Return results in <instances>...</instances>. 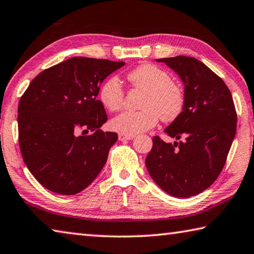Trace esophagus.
I'll list each match as a JSON object with an SVG mask.
<instances>
[{
	"label": "esophagus",
	"instance_id": "1",
	"mask_svg": "<svg viewBox=\"0 0 254 254\" xmlns=\"http://www.w3.org/2000/svg\"><path fill=\"white\" fill-rule=\"evenodd\" d=\"M134 135H131V134H123V133H119V140L120 141H128V140H132Z\"/></svg>",
	"mask_w": 254,
	"mask_h": 254
}]
</instances>
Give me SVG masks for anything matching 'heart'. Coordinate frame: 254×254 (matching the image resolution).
Returning a JSON list of instances; mask_svg holds the SVG:
<instances>
[{"label": "heart", "mask_w": 254, "mask_h": 254, "mask_svg": "<svg viewBox=\"0 0 254 254\" xmlns=\"http://www.w3.org/2000/svg\"><path fill=\"white\" fill-rule=\"evenodd\" d=\"M132 87L142 89L140 111L123 112L110 122L112 130L134 135L153 127L160 118L171 122L177 119L185 106L184 88L162 68L151 64L133 68L127 72ZM103 106L111 112L120 111L124 104V89L117 76H111L102 84L98 92Z\"/></svg>", "instance_id": "heart-1"}]
</instances>
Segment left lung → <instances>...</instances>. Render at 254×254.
I'll return each instance as SVG.
<instances>
[{
  "label": "left lung",
  "mask_w": 254,
  "mask_h": 254,
  "mask_svg": "<svg viewBox=\"0 0 254 254\" xmlns=\"http://www.w3.org/2000/svg\"><path fill=\"white\" fill-rule=\"evenodd\" d=\"M179 75L185 85L182 114L166 128L184 141L152 139L145 158L151 178L174 197H188L207 189L220 176L236 132V111L230 89L214 71L194 57L157 59Z\"/></svg>",
  "instance_id": "1"
}]
</instances>
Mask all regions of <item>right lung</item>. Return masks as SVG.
I'll list each match as a JSON object with an SVG mask.
<instances>
[{
    "label": "right lung",
    "instance_id": "right-lung-1",
    "mask_svg": "<svg viewBox=\"0 0 254 254\" xmlns=\"http://www.w3.org/2000/svg\"><path fill=\"white\" fill-rule=\"evenodd\" d=\"M124 65L107 59H67L34 77L21 96V154L33 177L50 191L75 195L101 173L118 134L100 128L107 115L97 95L103 80ZM79 129L83 136L76 135Z\"/></svg>",
    "mask_w": 254,
    "mask_h": 254
}]
</instances>
